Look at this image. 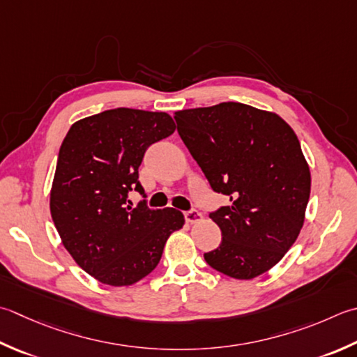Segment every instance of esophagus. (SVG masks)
I'll list each match as a JSON object with an SVG mask.
<instances>
[{"label": "esophagus", "mask_w": 357, "mask_h": 357, "mask_svg": "<svg viewBox=\"0 0 357 357\" xmlns=\"http://www.w3.org/2000/svg\"><path fill=\"white\" fill-rule=\"evenodd\" d=\"M184 216H185V221H187V222H190V225H195V222H199V221L204 220V215H202V213H201V212H198V211L185 212V213H184Z\"/></svg>", "instance_id": "obj_1"}]
</instances>
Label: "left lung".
I'll return each instance as SVG.
<instances>
[{
	"label": "left lung",
	"mask_w": 357,
	"mask_h": 357,
	"mask_svg": "<svg viewBox=\"0 0 357 357\" xmlns=\"http://www.w3.org/2000/svg\"><path fill=\"white\" fill-rule=\"evenodd\" d=\"M178 132L215 192L230 206L211 213L220 248L208 266L236 280H252L282 260L305 222L310 165L283 119L236 102L174 113Z\"/></svg>",
	"instance_id": "1"
}]
</instances>
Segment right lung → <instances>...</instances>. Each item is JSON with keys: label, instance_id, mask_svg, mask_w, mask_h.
I'll return each instance as SVG.
<instances>
[{"label": "right lung", "instance_id": "1", "mask_svg": "<svg viewBox=\"0 0 357 357\" xmlns=\"http://www.w3.org/2000/svg\"><path fill=\"white\" fill-rule=\"evenodd\" d=\"M176 130L167 113L116 108L80 119L60 146L49 208L74 261L109 286H130L158 266L165 241L183 229L176 208L127 206L144 193L139 165L151 144Z\"/></svg>", "mask_w": 357, "mask_h": 357}]
</instances>
